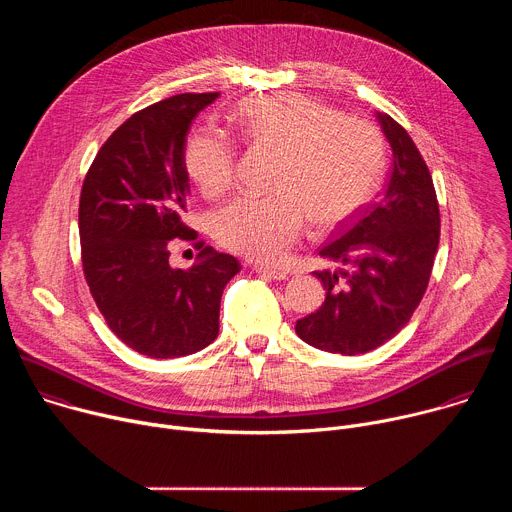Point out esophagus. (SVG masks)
<instances>
[{"instance_id":"1","label":"esophagus","mask_w":512,"mask_h":512,"mask_svg":"<svg viewBox=\"0 0 512 512\" xmlns=\"http://www.w3.org/2000/svg\"><path fill=\"white\" fill-rule=\"evenodd\" d=\"M255 271L259 275H265L269 279H275V281H281V279H287L289 273L287 271H281V269H271V267H263V265H255Z\"/></svg>"}]
</instances>
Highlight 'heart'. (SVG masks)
<instances>
[{
  "mask_svg": "<svg viewBox=\"0 0 512 512\" xmlns=\"http://www.w3.org/2000/svg\"><path fill=\"white\" fill-rule=\"evenodd\" d=\"M241 137L275 154L263 196H241L216 210L212 235L253 261H279L302 237L306 218L334 229L377 188L383 137L367 119L338 115L298 93L245 99L233 113ZM188 176L206 196L225 192L237 172V145L218 129L194 131L184 148Z\"/></svg>",
  "mask_w": 512,
  "mask_h": 512,
  "instance_id": "b5f03b06",
  "label": "heart"
}]
</instances>
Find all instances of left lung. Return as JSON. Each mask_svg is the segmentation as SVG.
Masks as SVG:
<instances>
[{
	"label": "left lung",
	"instance_id": "8db88e82",
	"mask_svg": "<svg viewBox=\"0 0 512 512\" xmlns=\"http://www.w3.org/2000/svg\"><path fill=\"white\" fill-rule=\"evenodd\" d=\"M377 117L393 148L385 194L320 249V257L346 269L314 271L326 300L296 322L304 342L346 356L375 350L411 320L440 245V204L429 168L391 115Z\"/></svg>",
	"mask_w": 512,
	"mask_h": 512
}]
</instances>
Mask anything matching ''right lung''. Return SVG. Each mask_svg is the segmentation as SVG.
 <instances>
[{
  "mask_svg": "<svg viewBox=\"0 0 512 512\" xmlns=\"http://www.w3.org/2000/svg\"><path fill=\"white\" fill-rule=\"evenodd\" d=\"M218 93H184L133 113L97 152L81 190V259L111 332L139 354L176 358L218 336L223 289L241 263L182 223L188 198L186 135ZM176 238L199 251L169 265Z\"/></svg>",
  "mask_w": 512,
  "mask_h": 512,
  "instance_id": "add662e5",
  "label": "right lung"
}]
</instances>
